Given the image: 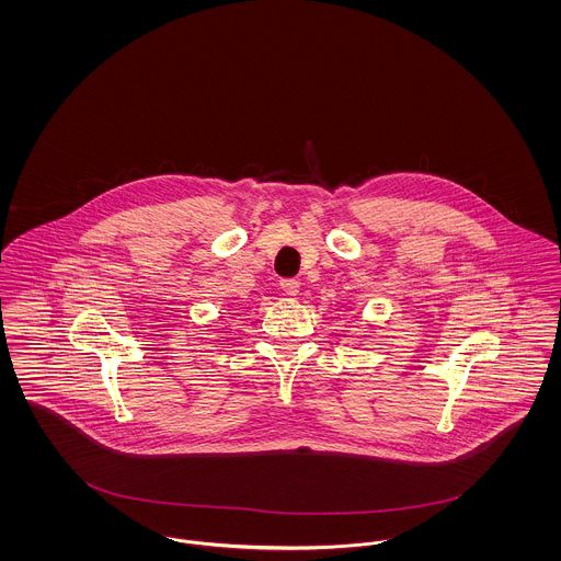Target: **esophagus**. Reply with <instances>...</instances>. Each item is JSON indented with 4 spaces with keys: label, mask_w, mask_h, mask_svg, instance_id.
<instances>
[{
    "label": "esophagus",
    "mask_w": 561,
    "mask_h": 561,
    "mask_svg": "<svg viewBox=\"0 0 561 561\" xmlns=\"http://www.w3.org/2000/svg\"><path fill=\"white\" fill-rule=\"evenodd\" d=\"M282 288L288 297H297L299 290H301V282L295 279V277H286V279H282Z\"/></svg>",
    "instance_id": "esophagus-1"
}]
</instances>
